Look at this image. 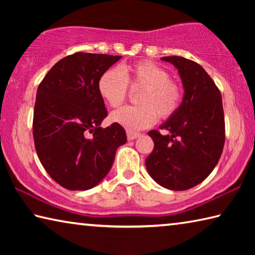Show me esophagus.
<instances>
[{
  "label": "esophagus",
  "instance_id": "esophagus-1",
  "mask_svg": "<svg viewBox=\"0 0 255 255\" xmlns=\"http://www.w3.org/2000/svg\"><path fill=\"white\" fill-rule=\"evenodd\" d=\"M140 136V133H138V132H133V131H127V138H128V140H133V139H136L137 137H139Z\"/></svg>",
  "mask_w": 255,
  "mask_h": 255
}]
</instances>
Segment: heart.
<instances>
[{
  "instance_id": "obj_1",
  "label": "heart",
  "mask_w": 255,
  "mask_h": 255,
  "mask_svg": "<svg viewBox=\"0 0 255 255\" xmlns=\"http://www.w3.org/2000/svg\"><path fill=\"white\" fill-rule=\"evenodd\" d=\"M169 73L150 62H139L123 66L122 70L106 71L98 81V91L103 101L117 108L127 96L128 84L143 88L137 102L140 106L123 107L111 115V122L129 130H140L162 119L170 118L180 107L182 93Z\"/></svg>"
}]
</instances>
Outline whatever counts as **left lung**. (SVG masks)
<instances>
[{
    "mask_svg": "<svg viewBox=\"0 0 255 255\" xmlns=\"http://www.w3.org/2000/svg\"><path fill=\"white\" fill-rule=\"evenodd\" d=\"M183 86L180 107L159 128L162 135L148 131L154 150L146 158V169L163 188L182 191L202 182L221 158L225 143V119L222 94L199 64L180 56H166Z\"/></svg>",
    "mask_w": 255,
    "mask_h": 255,
    "instance_id": "1",
    "label": "left lung"
}]
</instances>
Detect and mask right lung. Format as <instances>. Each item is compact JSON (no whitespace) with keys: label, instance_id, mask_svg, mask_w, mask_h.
I'll list each match as a JSON object with an SVG mask.
<instances>
[{"label":"right lung","instance_id":"1","mask_svg":"<svg viewBox=\"0 0 255 255\" xmlns=\"http://www.w3.org/2000/svg\"><path fill=\"white\" fill-rule=\"evenodd\" d=\"M122 56L75 53L60 59L38 86L33 139L38 157L53 180L67 190H89L109 173L119 146L118 124L103 129L108 116L98 81Z\"/></svg>","mask_w":255,"mask_h":255}]
</instances>
